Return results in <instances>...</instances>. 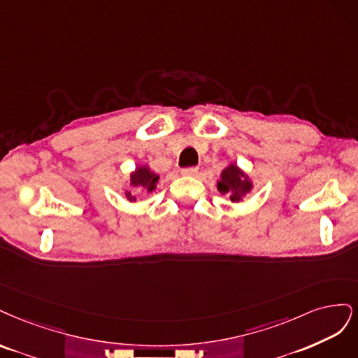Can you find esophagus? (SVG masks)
<instances>
[{
	"label": "esophagus",
	"instance_id": "34e87169",
	"mask_svg": "<svg viewBox=\"0 0 358 358\" xmlns=\"http://www.w3.org/2000/svg\"><path fill=\"white\" fill-rule=\"evenodd\" d=\"M199 172V169L196 168V166H192V168H184V169H181V174L182 176H187V177H194L196 174H198Z\"/></svg>",
	"mask_w": 358,
	"mask_h": 358
}]
</instances>
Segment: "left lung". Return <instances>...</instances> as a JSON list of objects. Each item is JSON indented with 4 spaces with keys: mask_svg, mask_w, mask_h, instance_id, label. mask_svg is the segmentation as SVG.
<instances>
[{
    "mask_svg": "<svg viewBox=\"0 0 358 358\" xmlns=\"http://www.w3.org/2000/svg\"><path fill=\"white\" fill-rule=\"evenodd\" d=\"M215 186L222 194L229 196L230 202L239 203L251 192L252 180L244 169H241L234 162H229V165L222 171L220 180L217 181Z\"/></svg>",
    "mask_w": 358,
    "mask_h": 358,
    "instance_id": "8db88e82",
    "label": "left lung"
}]
</instances>
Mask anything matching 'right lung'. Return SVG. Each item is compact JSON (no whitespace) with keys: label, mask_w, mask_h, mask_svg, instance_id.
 I'll return each instance as SVG.
<instances>
[{"label":"right lung","mask_w":358,"mask_h":358,"mask_svg":"<svg viewBox=\"0 0 358 358\" xmlns=\"http://www.w3.org/2000/svg\"><path fill=\"white\" fill-rule=\"evenodd\" d=\"M159 176L155 171H152L148 165H140L136 166L131 172V180H129V187L131 189H143L145 193H152L156 190L157 182H159ZM124 196L128 198L129 202H136V196H134L132 192L126 190Z\"/></svg>","instance_id":"obj_1"}]
</instances>
